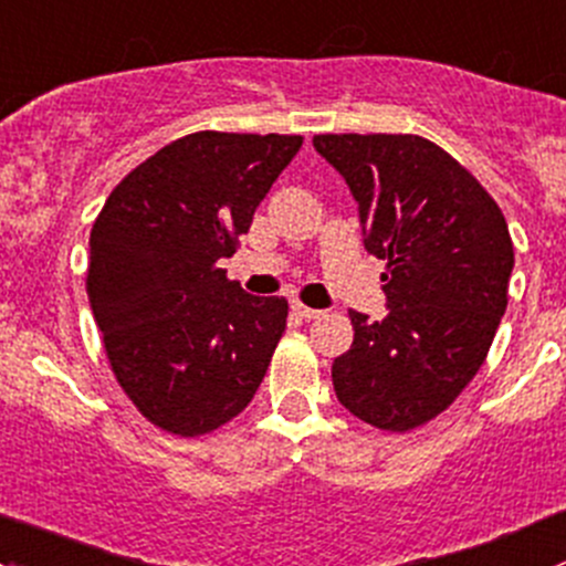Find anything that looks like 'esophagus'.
Segmentation results:
<instances>
[{"label": "esophagus", "mask_w": 566, "mask_h": 566, "mask_svg": "<svg viewBox=\"0 0 566 566\" xmlns=\"http://www.w3.org/2000/svg\"><path fill=\"white\" fill-rule=\"evenodd\" d=\"M291 311H294L300 318H305V322H313V318H322L324 316L322 311H316V307L302 305V302H294V305H291Z\"/></svg>", "instance_id": "esophagus-1"}]
</instances>
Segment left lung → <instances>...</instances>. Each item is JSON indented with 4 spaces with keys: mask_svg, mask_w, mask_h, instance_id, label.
<instances>
[{
    "mask_svg": "<svg viewBox=\"0 0 566 566\" xmlns=\"http://www.w3.org/2000/svg\"><path fill=\"white\" fill-rule=\"evenodd\" d=\"M316 153L359 203L365 248L387 261L389 313L348 311L354 343L335 395L363 422L406 433L450 409L485 363L506 311L510 229L491 193L439 144L411 133H324Z\"/></svg>",
    "mask_w": 566,
    "mask_h": 566,
    "instance_id": "8db88e82",
    "label": "left lung"
}]
</instances>
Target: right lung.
<instances>
[{
    "label": "right lung",
    "instance_id": "right-lung-1",
    "mask_svg": "<svg viewBox=\"0 0 566 566\" xmlns=\"http://www.w3.org/2000/svg\"><path fill=\"white\" fill-rule=\"evenodd\" d=\"M300 147L277 133H190L133 168L92 226L86 294L108 365L166 433L223 428L270 368L289 302L244 294L218 261Z\"/></svg>",
    "mask_w": 566,
    "mask_h": 566
}]
</instances>
